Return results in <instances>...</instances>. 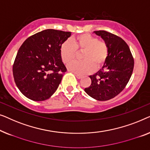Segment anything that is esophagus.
I'll return each mask as SVG.
<instances>
[{"mask_svg":"<svg viewBox=\"0 0 150 150\" xmlns=\"http://www.w3.org/2000/svg\"><path fill=\"white\" fill-rule=\"evenodd\" d=\"M75 76L77 79H81V78H82V77H83L81 75H79V74H76Z\"/></svg>","mask_w":150,"mask_h":150,"instance_id":"esophagus-1","label":"esophagus"}]
</instances>
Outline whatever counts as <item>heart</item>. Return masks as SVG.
Returning a JSON list of instances; mask_svg holds the SVG:
<instances>
[{
    "label": "heart",
    "instance_id": "obj_1",
    "mask_svg": "<svg viewBox=\"0 0 150 150\" xmlns=\"http://www.w3.org/2000/svg\"><path fill=\"white\" fill-rule=\"evenodd\" d=\"M83 60L75 61L69 65V69L78 74H85L100 68L106 62L109 47L104 40L88 33H84L67 40L60 46V56L64 64H68L76 58L77 52H82Z\"/></svg>",
    "mask_w": 150,
    "mask_h": 150
}]
</instances>
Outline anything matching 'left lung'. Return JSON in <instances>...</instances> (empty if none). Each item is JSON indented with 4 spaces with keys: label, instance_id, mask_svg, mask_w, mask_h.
<instances>
[{
    "label": "left lung",
    "instance_id": "obj_1",
    "mask_svg": "<svg viewBox=\"0 0 150 150\" xmlns=\"http://www.w3.org/2000/svg\"><path fill=\"white\" fill-rule=\"evenodd\" d=\"M94 33L107 43L109 55L103 69L90 76L92 83L84 90L96 100L104 101L114 98L125 88L133 71L134 58L121 37L106 30Z\"/></svg>",
    "mask_w": 150,
    "mask_h": 150
}]
</instances>
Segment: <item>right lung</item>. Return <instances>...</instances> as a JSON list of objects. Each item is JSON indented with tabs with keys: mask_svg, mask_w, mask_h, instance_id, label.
<instances>
[{
	"mask_svg": "<svg viewBox=\"0 0 150 150\" xmlns=\"http://www.w3.org/2000/svg\"><path fill=\"white\" fill-rule=\"evenodd\" d=\"M71 32L47 29L26 39L13 65L15 83L30 100H47L53 94L67 68L60 56V46Z\"/></svg>",
	"mask_w": 150,
	"mask_h": 150,
	"instance_id": "add662e5",
	"label": "right lung"
}]
</instances>
